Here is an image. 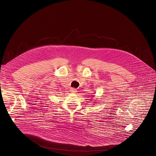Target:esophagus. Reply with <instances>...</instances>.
Returning a JSON list of instances; mask_svg holds the SVG:
<instances>
[{"mask_svg": "<svg viewBox=\"0 0 156 156\" xmlns=\"http://www.w3.org/2000/svg\"><path fill=\"white\" fill-rule=\"evenodd\" d=\"M71 93H76V92H77V90L76 89H75V88H71Z\"/></svg>", "mask_w": 156, "mask_h": 156, "instance_id": "esophagus-1", "label": "esophagus"}]
</instances>
